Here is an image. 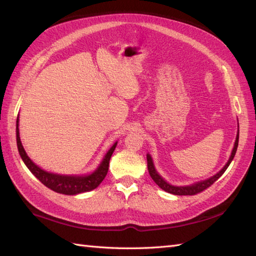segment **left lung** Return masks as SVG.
<instances>
[{
    "label": "left lung",
    "instance_id": "left-lung-1",
    "mask_svg": "<svg viewBox=\"0 0 256 256\" xmlns=\"http://www.w3.org/2000/svg\"><path fill=\"white\" fill-rule=\"evenodd\" d=\"M238 134H236V138L234 146H233V150L231 152V155L229 157V160H228V162H226V164L224 166V168H222L220 172H216V175L211 176L210 178L204 179V180L196 182L190 184H184V186H177V184H172L168 182L167 180H165V179L160 175V172L156 170L153 158H152L150 154L148 153V154H146V158H148V168L150 175L152 179H153V180L156 182V184H158L160 188H162V190H165L166 192H170V194H176V196H192V194H196L198 192H204V189L210 187L212 184H214L216 180H218V179L222 175H224V172L226 170V168L229 167V165L231 164L232 160L234 158L236 150H238Z\"/></svg>",
    "mask_w": 256,
    "mask_h": 256
}]
</instances>
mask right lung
Here are the masks:
<instances>
[{
  "label": "right lung",
  "mask_w": 256,
  "mask_h": 256,
  "mask_svg": "<svg viewBox=\"0 0 256 256\" xmlns=\"http://www.w3.org/2000/svg\"><path fill=\"white\" fill-rule=\"evenodd\" d=\"M20 116L16 120V143H18V150L22 160L24 162L26 167L42 184H44L46 187L54 190L58 194H78L82 192H88L96 189L102 182L103 179L106 176L108 170V162L113 154L114 150L116 148L118 142L114 143L106 155L103 156L100 164L98 165L94 170L88 174H57L42 170V167L36 165L32 162L27 153L25 152L23 144L20 138Z\"/></svg>",
  "instance_id": "add662e5"
}]
</instances>
